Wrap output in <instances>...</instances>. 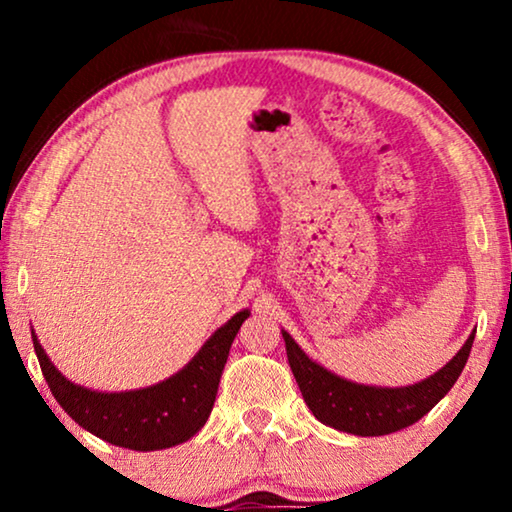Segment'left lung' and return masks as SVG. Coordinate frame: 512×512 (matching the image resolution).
<instances>
[{
	"label": "left lung",
	"mask_w": 512,
	"mask_h": 512,
	"mask_svg": "<svg viewBox=\"0 0 512 512\" xmlns=\"http://www.w3.org/2000/svg\"><path fill=\"white\" fill-rule=\"evenodd\" d=\"M286 356L307 408L321 424L352 436H387L419 422L459 380L475 333L438 373L408 387H370L331 373L312 361L289 333L282 331Z\"/></svg>",
	"instance_id": "1"
}]
</instances>
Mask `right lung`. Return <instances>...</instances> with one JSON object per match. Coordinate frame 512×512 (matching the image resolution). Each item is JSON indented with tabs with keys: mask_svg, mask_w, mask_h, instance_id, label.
Masks as SVG:
<instances>
[{
	"mask_svg": "<svg viewBox=\"0 0 512 512\" xmlns=\"http://www.w3.org/2000/svg\"><path fill=\"white\" fill-rule=\"evenodd\" d=\"M249 314V310L237 312L216 328L179 373L135 391L109 394L74 384L53 366L34 333L32 342L48 389L76 424L111 445L153 452L186 443L205 426L214 408L230 345Z\"/></svg>",
	"mask_w": 512,
	"mask_h": 512,
	"instance_id": "1",
	"label": "right lung"
}]
</instances>
